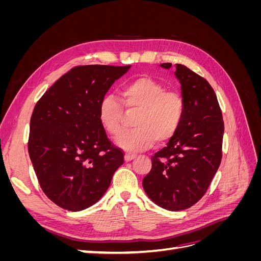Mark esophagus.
Instances as JSON below:
<instances>
[{"instance_id":"obj_1","label":"esophagus","mask_w":261,"mask_h":261,"mask_svg":"<svg viewBox=\"0 0 261 261\" xmlns=\"http://www.w3.org/2000/svg\"><path fill=\"white\" fill-rule=\"evenodd\" d=\"M136 158V155H134V154H129V153H126L125 154V156H124V159H125V162H129V161H132V160H134Z\"/></svg>"}]
</instances>
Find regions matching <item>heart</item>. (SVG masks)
Here are the masks:
<instances>
[{
  "instance_id": "1",
  "label": "heart",
  "mask_w": 261,
  "mask_h": 261,
  "mask_svg": "<svg viewBox=\"0 0 261 261\" xmlns=\"http://www.w3.org/2000/svg\"><path fill=\"white\" fill-rule=\"evenodd\" d=\"M121 101L126 114L133 115L134 129L116 140L118 147L139 152L152 147L154 141L165 144L176 135L185 115V101L177 91L167 88L153 78L141 76L121 89ZM113 96L101 99L99 122L109 135L120 136L125 126V113Z\"/></svg>"
}]
</instances>
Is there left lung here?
Listing matches in <instances>:
<instances>
[{
	"instance_id": "1",
	"label": "left lung",
	"mask_w": 261,
	"mask_h": 261,
	"mask_svg": "<svg viewBox=\"0 0 261 261\" xmlns=\"http://www.w3.org/2000/svg\"><path fill=\"white\" fill-rule=\"evenodd\" d=\"M169 69L171 63L160 65ZM185 115L168 146L152 155L143 179L146 194L170 211L185 210L206 194L222 159L224 123L215 90L185 65L176 64Z\"/></svg>"
}]
</instances>
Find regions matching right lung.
I'll return each mask as SVG.
<instances>
[{
    "mask_svg": "<svg viewBox=\"0 0 261 261\" xmlns=\"http://www.w3.org/2000/svg\"><path fill=\"white\" fill-rule=\"evenodd\" d=\"M127 66H76L37 102L30 118L28 152L43 193L59 207L81 211L96 203L124 163L109 140L98 108Z\"/></svg>",
    "mask_w": 261,
    "mask_h": 261,
    "instance_id": "add662e5",
    "label": "right lung"
}]
</instances>
